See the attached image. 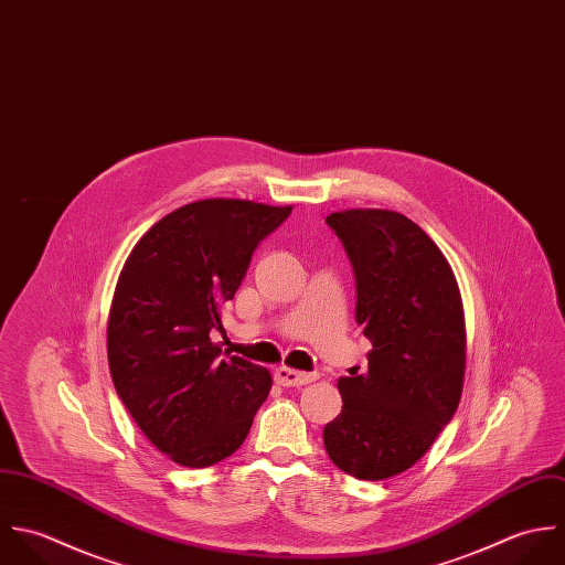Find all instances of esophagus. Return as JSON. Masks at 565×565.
Masks as SVG:
<instances>
[{"instance_id":"34e87169","label":"esophagus","mask_w":565,"mask_h":565,"mask_svg":"<svg viewBox=\"0 0 565 565\" xmlns=\"http://www.w3.org/2000/svg\"><path fill=\"white\" fill-rule=\"evenodd\" d=\"M315 380H317V373H303V371H295L288 366L275 369V382L281 386H303Z\"/></svg>"}]
</instances>
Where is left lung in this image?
I'll use <instances>...</instances> for the list:
<instances>
[{"instance_id": "obj_1", "label": "left lung", "mask_w": 565, "mask_h": 565, "mask_svg": "<svg viewBox=\"0 0 565 565\" xmlns=\"http://www.w3.org/2000/svg\"><path fill=\"white\" fill-rule=\"evenodd\" d=\"M355 275V321L369 366L340 377L342 411L323 428L332 462L360 480L413 467L462 393L465 315L451 266L411 218L388 210L330 214Z\"/></svg>"}]
</instances>
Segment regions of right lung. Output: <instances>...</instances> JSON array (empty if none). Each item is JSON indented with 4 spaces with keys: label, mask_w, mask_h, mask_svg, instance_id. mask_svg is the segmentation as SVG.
Listing matches in <instances>:
<instances>
[{
    "label": "right lung",
    "mask_w": 565,
    "mask_h": 565,
    "mask_svg": "<svg viewBox=\"0 0 565 565\" xmlns=\"http://www.w3.org/2000/svg\"><path fill=\"white\" fill-rule=\"evenodd\" d=\"M237 199L179 207L130 250L107 326L115 391L148 441L183 467L237 450L268 397V369L223 353L214 332L257 244L290 216Z\"/></svg>",
    "instance_id": "obj_1"
}]
</instances>
